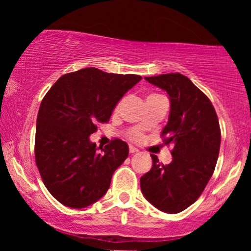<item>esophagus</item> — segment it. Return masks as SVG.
I'll return each mask as SVG.
<instances>
[{
    "label": "esophagus",
    "instance_id": "obj_1",
    "mask_svg": "<svg viewBox=\"0 0 251 251\" xmlns=\"http://www.w3.org/2000/svg\"><path fill=\"white\" fill-rule=\"evenodd\" d=\"M135 152H138V149H135L134 146H129V153H135Z\"/></svg>",
    "mask_w": 251,
    "mask_h": 251
}]
</instances>
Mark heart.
<instances>
[{"mask_svg": "<svg viewBox=\"0 0 251 251\" xmlns=\"http://www.w3.org/2000/svg\"><path fill=\"white\" fill-rule=\"evenodd\" d=\"M139 138H140V133H139V132H133V133L131 134V139L137 140V139H139Z\"/></svg>", "mask_w": 251, "mask_h": 251, "instance_id": "b5f03b06", "label": "heart"}]
</instances>
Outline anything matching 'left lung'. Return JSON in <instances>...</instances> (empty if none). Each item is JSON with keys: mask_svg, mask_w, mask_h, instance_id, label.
<instances>
[{"mask_svg": "<svg viewBox=\"0 0 251 251\" xmlns=\"http://www.w3.org/2000/svg\"><path fill=\"white\" fill-rule=\"evenodd\" d=\"M146 81L169 94L170 114L162 135L172 144V162L159 163L140 178L143 195L152 205L178 214L194 204L215 171L221 146L217 114L209 98L180 73L146 76Z\"/></svg>", "mask_w": 251, "mask_h": 251, "instance_id": "8db88e82", "label": "left lung"}]
</instances>
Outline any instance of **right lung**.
<instances>
[{"mask_svg":"<svg viewBox=\"0 0 251 251\" xmlns=\"http://www.w3.org/2000/svg\"><path fill=\"white\" fill-rule=\"evenodd\" d=\"M140 80L135 74L83 68L62 75L43 98L35 160L43 184L63 205L86 208L107 192L112 175L127 158L128 146L114 139L105 149L97 148L89 135L98 123L108 122L118 101Z\"/></svg>","mask_w":251,"mask_h":251,"instance_id":"add662e5","label":"right lung"}]
</instances>
